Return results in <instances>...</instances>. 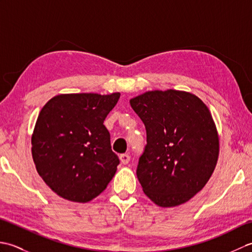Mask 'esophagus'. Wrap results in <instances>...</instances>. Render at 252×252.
<instances>
[{
    "label": "esophagus",
    "instance_id": "1",
    "mask_svg": "<svg viewBox=\"0 0 252 252\" xmlns=\"http://www.w3.org/2000/svg\"><path fill=\"white\" fill-rule=\"evenodd\" d=\"M120 161H121V163H123V164H127V163H129V161H130L129 154H122V155H120Z\"/></svg>",
    "mask_w": 252,
    "mask_h": 252
}]
</instances>
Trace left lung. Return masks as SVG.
I'll return each mask as SVG.
<instances>
[{
  "mask_svg": "<svg viewBox=\"0 0 252 252\" xmlns=\"http://www.w3.org/2000/svg\"><path fill=\"white\" fill-rule=\"evenodd\" d=\"M130 105L147 133L136 170L144 194L162 208L183 205L205 187L218 162L220 142L210 110L179 90L148 91Z\"/></svg>",
  "mask_w": 252,
  "mask_h": 252,
  "instance_id": "obj_1",
  "label": "left lung"
}]
</instances>
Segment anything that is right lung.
<instances>
[{
	"label": "right lung",
	"mask_w": 252,
	"mask_h": 252,
	"mask_svg": "<svg viewBox=\"0 0 252 252\" xmlns=\"http://www.w3.org/2000/svg\"><path fill=\"white\" fill-rule=\"evenodd\" d=\"M120 93L60 94L41 109L31 136L37 173L56 194L89 202L103 192L119 159L104 120Z\"/></svg>",
	"instance_id": "add662e5"
}]
</instances>
